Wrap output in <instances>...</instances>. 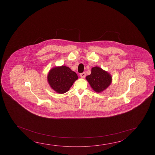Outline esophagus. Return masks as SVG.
Instances as JSON below:
<instances>
[{
    "mask_svg": "<svg viewBox=\"0 0 155 155\" xmlns=\"http://www.w3.org/2000/svg\"><path fill=\"white\" fill-rule=\"evenodd\" d=\"M80 76L81 77V78H84L86 76V74L85 72H83V73L80 74Z\"/></svg>",
    "mask_w": 155,
    "mask_h": 155,
    "instance_id": "1",
    "label": "esophagus"
}]
</instances>
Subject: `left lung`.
<instances>
[{"label": "left lung", "instance_id": "obj_1", "mask_svg": "<svg viewBox=\"0 0 155 155\" xmlns=\"http://www.w3.org/2000/svg\"><path fill=\"white\" fill-rule=\"evenodd\" d=\"M86 79L92 89L98 93L107 89L112 82L111 74L97 66L92 68L91 74L86 77Z\"/></svg>", "mask_w": 155, "mask_h": 155}]
</instances>
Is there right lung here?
Listing matches in <instances>:
<instances>
[{"label": "right lung", "mask_w": 155, "mask_h": 155, "mask_svg": "<svg viewBox=\"0 0 155 155\" xmlns=\"http://www.w3.org/2000/svg\"><path fill=\"white\" fill-rule=\"evenodd\" d=\"M78 78L76 73L66 66L54 67L48 75V81L51 88L60 94L68 91Z\"/></svg>", "instance_id": "obj_1"}]
</instances>
